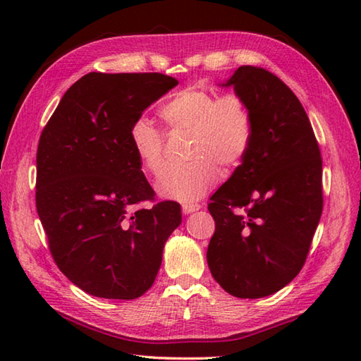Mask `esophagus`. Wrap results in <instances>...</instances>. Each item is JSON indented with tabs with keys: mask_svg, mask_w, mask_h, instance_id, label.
Wrapping results in <instances>:
<instances>
[{
	"mask_svg": "<svg viewBox=\"0 0 361 361\" xmlns=\"http://www.w3.org/2000/svg\"><path fill=\"white\" fill-rule=\"evenodd\" d=\"M198 209H200V204H183V212H185V214H192V212H195V211H198Z\"/></svg>",
	"mask_w": 361,
	"mask_h": 361,
	"instance_id": "1",
	"label": "esophagus"
}]
</instances>
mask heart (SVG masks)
I'll use <instances>...</instances> for the list:
<instances>
[{
    "label": "heart",
    "instance_id": "obj_1",
    "mask_svg": "<svg viewBox=\"0 0 361 361\" xmlns=\"http://www.w3.org/2000/svg\"><path fill=\"white\" fill-rule=\"evenodd\" d=\"M159 116L171 130L189 132V158L185 166L164 169L157 180L158 194L192 203L208 194L221 171L242 164L252 140V116L245 99L235 93L217 96L200 87L183 88L161 106ZM130 144L140 163L153 175L164 166V136L149 119L130 127Z\"/></svg>",
    "mask_w": 361,
    "mask_h": 361
}]
</instances>
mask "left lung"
Listing matches in <instances>:
<instances>
[{
    "label": "left lung",
    "instance_id": "left-lung-1",
    "mask_svg": "<svg viewBox=\"0 0 361 361\" xmlns=\"http://www.w3.org/2000/svg\"><path fill=\"white\" fill-rule=\"evenodd\" d=\"M221 87L248 104L247 157L211 197L216 220L208 259L229 295H273L296 278L323 212V161L304 106L278 75L240 66Z\"/></svg>",
    "mask_w": 361,
    "mask_h": 361
}]
</instances>
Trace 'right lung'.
<instances>
[{
    "mask_svg": "<svg viewBox=\"0 0 361 361\" xmlns=\"http://www.w3.org/2000/svg\"><path fill=\"white\" fill-rule=\"evenodd\" d=\"M176 85L159 73H90L68 88L43 128L37 212L60 271L88 295L142 296L181 224L176 202L136 209L155 192L130 144L133 122Z\"/></svg>",
    "mask_w": 361,
    "mask_h": 361,
    "instance_id": "1",
    "label": "right lung"
}]
</instances>
